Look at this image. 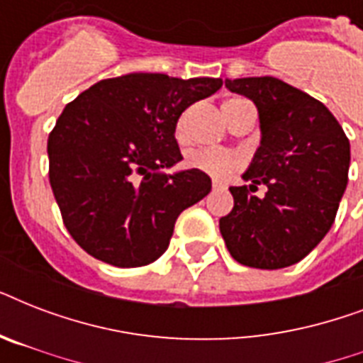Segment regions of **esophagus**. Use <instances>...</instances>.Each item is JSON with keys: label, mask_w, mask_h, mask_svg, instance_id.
Returning a JSON list of instances; mask_svg holds the SVG:
<instances>
[{"label": "esophagus", "mask_w": 363, "mask_h": 363, "mask_svg": "<svg viewBox=\"0 0 363 363\" xmlns=\"http://www.w3.org/2000/svg\"><path fill=\"white\" fill-rule=\"evenodd\" d=\"M224 188H226V182L213 181V190H224Z\"/></svg>", "instance_id": "34e87169"}]
</instances>
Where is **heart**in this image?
<instances>
[{"label":"heart","instance_id":"1","mask_svg":"<svg viewBox=\"0 0 363 363\" xmlns=\"http://www.w3.org/2000/svg\"><path fill=\"white\" fill-rule=\"evenodd\" d=\"M175 137L179 143L186 141L184 121H179V124H177ZM184 164H186L188 169L199 171V173H205L213 179H226L241 167V158H239V154L232 152V150L201 148V150H194V152L188 154Z\"/></svg>","mask_w":363,"mask_h":363}]
</instances>
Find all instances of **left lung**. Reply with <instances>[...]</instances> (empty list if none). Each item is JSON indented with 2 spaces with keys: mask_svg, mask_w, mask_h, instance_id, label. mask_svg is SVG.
<instances>
[{
  "mask_svg": "<svg viewBox=\"0 0 363 363\" xmlns=\"http://www.w3.org/2000/svg\"><path fill=\"white\" fill-rule=\"evenodd\" d=\"M226 88L258 107L262 143L250 186H232L233 209L220 233L239 264L281 269L298 264L324 239L349 182L350 143L318 99L275 77L226 79ZM258 184L264 199L252 194Z\"/></svg>",
  "mask_w": 363,
  "mask_h": 363,
  "instance_id": "obj_1",
  "label": "left lung"
}]
</instances>
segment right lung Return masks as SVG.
I'll use <instances>...</instances> for the list:
<instances>
[{
	"label": "right lung",
	"mask_w": 363,
	"mask_h": 363,
	"mask_svg": "<svg viewBox=\"0 0 363 363\" xmlns=\"http://www.w3.org/2000/svg\"><path fill=\"white\" fill-rule=\"evenodd\" d=\"M220 86L211 77L130 73L65 105L48 135V181L79 247L116 267L165 252L179 215L211 192L205 173L162 171L182 160L177 121Z\"/></svg>",
	"instance_id": "1"
}]
</instances>
